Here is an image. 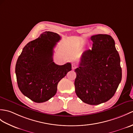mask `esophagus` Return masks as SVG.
I'll return each instance as SVG.
<instances>
[{
    "label": "esophagus",
    "mask_w": 133,
    "mask_h": 133,
    "mask_svg": "<svg viewBox=\"0 0 133 133\" xmlns=\"http://www.w3.org/2000/svg\"><path fill=\"white\" fill-rule=\"evenodd\" d=\"M76 67H77V66H76V65L75 64L72 63V69L73 70H74V69H75Z\"/></svg>",
    "instance_id": "obj_1"
}]
</instances>
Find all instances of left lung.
I'll return each instance as SVG.
<instances>
[{
  "instance_id": "obj_1",
  "label": "left lung",
  "mask_w": 133,
  "mask_h": 133,
  "mask_svg": "<svg viewBox=\"0 0 133 133\" xmlns=\"http://www.w3.org/2000/svg\"><path fill=\"white\" fill-rule=\"evenodd\" d=\"M92 50L83 52L75 70V93L84 103L98 105L112 98L122 79L120 58L110 35L92 36Z\"/></svg>"
}]
</instances>
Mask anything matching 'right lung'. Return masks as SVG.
<instances>
[{
    "instance_id": "obj_1",
    "label": "right lung",
    "mask_w": 133,
    "mask_h": 133,
    "mask_svg": "<svg viewBox=\"0 0 133 133\" xmlns=\"http://www.w3.org/2000/svg\"><path fill=\"white\" fill-rule=\"evenodd\" d=\"M61 39L56 33L45 32L25 46L15 67L18 88L35 103H44L56 94L58 83L71 70V64L58 65L53 49Z\"/></svg>"
}]
</instances>
